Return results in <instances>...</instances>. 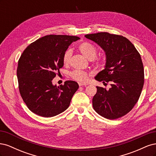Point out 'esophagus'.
Wrapping results in <instances>:
<instances>
[{
	"mask_svg": "<svg viewBox=\"0 0 156 156\" xmlns=\"http://www.w3.org/2000/svg\"><path fill=\"white\" fill-rule=\"evenodd\" d=\"M79 87H82V86H84V87H86V86L87 85V84H86V83H81V82H79Z\"/></svg>",
	"mask_w": 156,
	"mask_h": 156,
	"instance_id": "esophagus-1",
	"label": "esophagus"
}]
</instances>
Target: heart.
Masks as SVG:
<instances>
[{
  "instance_id": "b5f03b06",
  "label": "heart",
  "mask_w": 156,
  "mask_h": 156,
  "mask_svg": "<svg viewBox=\"0 0 156 156\" xmlns=\"http://www.w3.org/2000/svg\"><path fill=\"white\" fill-rule=\"evenodd\" d=\"M79 49L81 53L89 60H92L95 58L96 55L97 50L96 48L92 44L88 42H83L79 46ZM72 51L71 49H68L65 52L63 56V62L65 64L69 63L70 58L72 56ZM71 77L74 80L78 81L84 82L87 81L88 79V75L87 72L81 70H74L70 74Z\"/></svg>"
}]
</instances>
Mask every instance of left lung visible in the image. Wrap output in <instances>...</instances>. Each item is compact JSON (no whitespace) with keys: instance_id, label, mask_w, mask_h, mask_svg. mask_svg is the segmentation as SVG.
Masks as SVG:
<instances>
[{"instance_id":"1","label":"left lung","mask_w":156,"mask_h":156,"mask_svg":"<svg viewBox=\"0 0 156 156\" xmlns=\"http://www.w3.org/2000/svg\"><path fill=\"white\" fill-rule=\"evenodd\" d=\"M104 51L106 62L104 69L95 79L111 83L107 90L96 87L93 97L94 109L107 119H119L128 113L137 102L144 85V68L140 55L126 37L98 32L84 36Z\"/></svg>"}]
</instances>
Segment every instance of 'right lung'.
Returning <instances> with one entry per match:
<instances>
[{
  "instance_id": "1",
  "label": "right lung",
  "mask_w": 156,
  "mask_h": 156,
  "mask_svg": "<svg viewBox=\"0 0 156 156\" xmlns=\"http://www.w3.org/2000/svg\"><path fill=\"white\" fill-rule=\"evenodd\" d=\"M77 36L48 35L37 39L23 51L18 61L19 90L28 108L37 115L53 117L68 108L79 84L66 81L53 84L56 72L63 67V56Z\"/></svg>"
}]
</instances>
